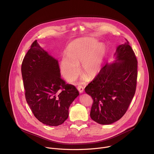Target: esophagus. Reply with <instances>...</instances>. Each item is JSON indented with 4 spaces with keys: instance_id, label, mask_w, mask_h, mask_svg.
<instances>
[{
    "instance_id": "1",
    "label": "esophagus",
    "mask_w": 154,
    "mask_h": 154,
    "mask_svg": "<svg viewBox=\"0 0 154 154\" xmlns=\"http://www.w3.org/2000/svg\"><path fill=\"white\" fill-rule=\"evenodd\" d=\"M77 90H79V91L80 93H83V90H84V88H83V87L82 86L79 85V86H77Z\"/></svg>"
}]
</instances>
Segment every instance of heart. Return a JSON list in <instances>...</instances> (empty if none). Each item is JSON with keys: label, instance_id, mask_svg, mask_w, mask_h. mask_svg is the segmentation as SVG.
<instances>
[{"label": "heart", "instance_id": "obj_1", "mask_svg": "<svg viewBox=\"0 0 154 154\" xmlns=\"http://www.w3.org/2000/svg\"><path fill=\"white\" fill-rule=\"evenodd\" d=\"M66 52L67 57L62 58L60 69L64 78L71 82L79 73L80 63L83 74L90 79L96 77L101 69L106 48L94 38H85L70 43Z\"/></svg>", "mask_w": 154, "mask_h": 154}]
</instances>
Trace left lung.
<instances>
[{"instance_id":"8db88e82","label":"left lung","mask_w":154,"mask_h":154,"mask_svg":"<svg viewBox=\"0 0 154 154\" xmlns=\"http://www.w3.org/2000/svg\"><path fill=\"white\" fill-rule=\"evenodd\" d=\"M125 40L116 49L115 62L106 63L85 88L93 100L91 118L100 124H111L120 119L135 93L138 61Z\"/></svg>"}]
</instances>
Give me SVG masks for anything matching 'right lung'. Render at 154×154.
<instances>
[{
  "instance_id": "obj_1",
  "label": "right lung",
  "mask_w": 154,
  "mask_h": 154,
  "mask_svg": "<svg viewBox=\"0 0 154 154\" xmlns=\"http://www.w3.org/2000/svg\"><path fill=\"white\" fill-rule=\"evenodd\" d=\"M21 72L26 101L36 118L51 126L62 124L79 93L61 79L58 60L35 40L23 59Z\"/></svg>"
}]
</instances>
